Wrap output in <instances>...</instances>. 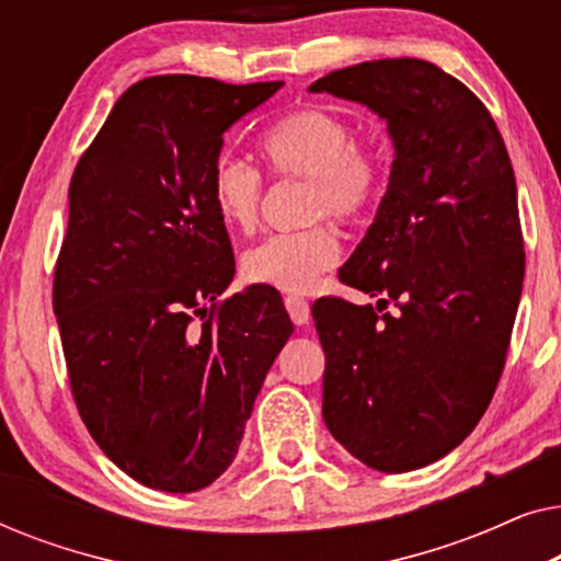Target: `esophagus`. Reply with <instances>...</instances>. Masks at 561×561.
<instances>
[{
    "mask_svg": "<svg viewBox=\"0 0 561 561\" xmlns=\"http://www.w3.org/2000/svg\"><path fill=\"white\" fill-rule=\"evenodd\" d=\"M286 309H288V317H290V321H294V324H298V327L309 324L311 306H309V301H306V298L286 296Z\"/></svg>",
    "mask_w": 561,
    "mask_h": 561,
    "instance_id": "1",
    "label": "esophagus"
}]
</instances>
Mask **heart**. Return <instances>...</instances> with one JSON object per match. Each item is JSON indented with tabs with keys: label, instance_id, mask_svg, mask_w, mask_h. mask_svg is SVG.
Masks as SVG:
<instances>
[{
	"label": "heart",
	"instance_id": "b5f03b06",
	"mask_svg": "<svg viewBox=\"0 0 561 561\" xmlns=\"http://www.w3.org/2000/svg\"><path fill=\"white\" fill-rule=\"evenodd\" d=\"M260 150L273 175L306 181L311 219L357 221L373 209L382 188V163L370 148L355 142V127L321 106L288 112L267 129ZM263 175L237 158H219L209 175V198L221 225L250 232L260 219ZM340 260V237L329 221L301 232L265 237L242 257V273L290 294H304Z\"/></svg>",
	"mask_w": 561,
	"mask_h": 561
}]
</instances>
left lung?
I'll list each match as a JSON object with an SVG mask.
<instances>
[{
    "mask_svg": "<svg viewBox=\"0 0 561 561\" xmlns=\"http://www.w3.org/2000/svg\"><path fill=\"white\" fill-rule=\"evenodd\" d=\"M309 89L367 104L396 145L375 221L340 271L378 309L340 296L311 309L321 413L359 462L419 470L478 426L503 375L526 267L516 175L488 106L428 60H367ZM388 302L399 313L378 318Z\"/></svg>",
    "mask_w": 561,
    "mask_h": 561,
    "instance_id": "left-lung-1",
    "label": "left lung"
}]
</instances>
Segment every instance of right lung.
I'll return each instance as SVG.
<instances>
[{
    "label": "right lung",
    "mask_w": 561,
    "mask_h": 561,
    "mask_svg": "<svg viewBox=\"0 0 561 561\" xmlns=\"http://www.w3.org/2000/svg\"><path fill=\"white\" fill-rule=\"evenodd\" d=\"M280 87L150 76L73 171L53 278L68 382L104 455L152 490L194 493L232 465L294 334L271 286L219 298L234 255L209 198L221 137Z\"/></svg>",
    "instance_id": "obj_1"
}]
</instances>
